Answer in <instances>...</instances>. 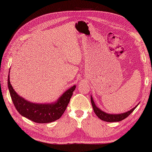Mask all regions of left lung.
I'll use <instances>...</instances> for the list:
<instances>
[{
	"label": "left lung",
	"instance_id": "1",
	"mask_svg": "<svg viewBox=\"0 0 152 152\" xmlns=\"http://www.w3.org/2000/svg\"><path fill=\"white\" fill-rule=\"evenodd\" d=\"M91 104L93 106V110H94L95 114L97 115V117L101 119V120L107 121V122H117V121H120L123 119H125L127 118L129 115L132 112L134 111V110L137 108V106L139 104V103L137 105L134 106L133 108H132L130 110H129L124 113H121V114H108V113H106L104 111L101 110V109L99 108L97 106H96L95 103L93 101V99L92 96H91Z\"/></svg>",
	"mask_w": 152,
	"mask_h": 152
}]
</instances>
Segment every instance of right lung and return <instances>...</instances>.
Returning a JSON list of instances; mask_svg holds the SVG:
<instances>
[{"mask_svg": "<svg viewBox=\"0 0 152 152\" xmlns=\"http://www.w3.org/2000/svg\"><path fill=\"white\" fill-rule=\"evenodd\" d=\"M8 78L10 94L17 111L22 116L38 124H48L59 119L65 111L76 88V86L71 87L56 102L46 104L34 103L27 101L15 91L10 82V72Z\"/></svg>", "mask_w": 152, "mask_h": 152, "instance_id": "1", "label": "right lung"}]
</instances>
